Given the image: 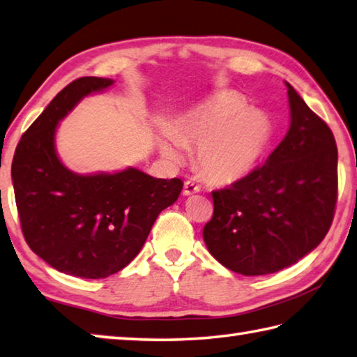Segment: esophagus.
<instances>
[{
  "label": "esophagus",
  "mask_w": 357,
  "mask_h": 357,
  "mask_svg": "<svg viewBox=\"0 0 357 357\" xmlns=\"http://www.w3.org/2000/svg\"><path fill=\"white\" fill-rule=\"evenodd\" d=\"M201 189H199V185L195 183V181H192V179H189V181H185L184 183V195H193V193H198Z\"/></svg>",
  "instance_id": "esophagus-1"
}]
</instances>
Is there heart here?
I'll list each match as a JSON object with an SVG mask.
<instances>
[{"label":"heart","mask_w":357,"mask_h":357,"mask_svg":"<svg viewBox=\"0 0 357 357\" xmlns=\"http://www.w3.org/2000/svg\"><path fill=\"white\" fill-rule=\"evenodd\" d=\"M245 109V101L236 93L212 96L181 120L178 137H165L162 151L179 160L183 142L198 145L197 164L201 173L213 183H236L255 170L270 135L267 116Z\"/></svg>","instance_id":"b5f03b06"}]
</instances>
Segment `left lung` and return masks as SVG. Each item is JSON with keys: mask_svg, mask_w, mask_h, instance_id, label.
<instances>
[{"mask_svg": "<svg viewBox=\"0 0 357 357\" xmlns=\"http://www.w3.org/2000/svg\"><path fill=\"white\" fill-rule=\"evenodd\" d=\"M290 128L262 165L228 189L213 190L203 229L207 250L236 273H276L325 238L337 204L333 131L286 82Z\"/></svg>", "mask_w": 357, "mask_h": 357, "instance_id": "1", "label": "left lung"}]
</instances>
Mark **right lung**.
<instances>
[{"instance_id": "add662e5", "label": "right lung", "mask_w": 357, "mask_h": 357, "mask_svg": "<svg viewBox=\"0 0 357 357\" xmlns=\"http://www.w3.org/2000/svg\"><path fill=\"white\" fill-rule=\"evenodd\" d=\"M112 84L95 76L70 82L26 129L12 160L26 243L53 268L86 280L125 268L183 190L179 178L158 179L137 168L81 176L62 165L54 150L57 123L84 96Z\"/></svg>"}]
</instances>
